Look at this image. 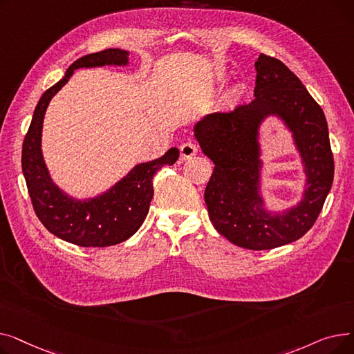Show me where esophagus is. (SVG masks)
Returning <instances> with one entry per match:
<instances>
[{
	"label": "esophagus",
	"mask_w": 354,
	"mask_h": 354,
	"mask_svg": "<svg viewBox=\"0 0 354 354\" xmlns=\"http://www.w3.org/2000/svg\"><path fill=\"white\" fill-rule=\"evenodd\" d=\"M179 151H180V159L182 160H187V159H189V158L196 155L198 147H196V145L194 142H185L179 147Z\"/></svg>",
	"instance_id": "obj_1"
}]
</instances>
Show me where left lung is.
Returning a JSON list of instances; mask_svg holds the SVG:
<instances>
[{
	"label": "left lung",
	"instance_id": "1",
	"mask_svg": "<svg viewBox=\"0 0 354 354\" xmlns=\"http://www.w3.org/2000/svg\"><path fill=\"white\" fill-rule=\"evenodd\" d=\"M255 70V99L207 115L194 132L202 152L215 165L205 189L215 230L238 247L259 251L290 244L314 225L331 189L334 160L323 109L301 80L266 54H259ZM270 115L292 132L306 175L302 201L281 213L268 212L261 195L259 127Z\"/></svg>",
	"mask_w": 354,
	"mask_h": 354
}]
</instances>
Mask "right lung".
Returning a JSON list of instances; mask_svg holds the SVG:
<instances>
[{"instance_id":"obj_1","label":"right lung","mask_w":354,"mask_h":354,"mask_svg":"<svg viewBox=\"0 0 354 354\" xmlns=\"http://www.w3.org/2000/svg\"><path fill=\"white\" fill-rule=\"evenodd\" d=\"M127 64L129 51L120 48L87 54L74 62L64 77L44 91L24 138L21 163L32 208L51 234L79 247H110L132 236L149 212L155 174L179 158L178 149L171 147L155 160L138 163L113 187L95 198H73L53 182L41 151L43 122L50 100L68 82L74 70Z\"/></svg>"}]
</instances>
